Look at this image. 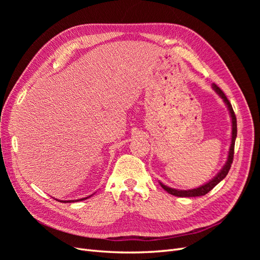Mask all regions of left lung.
I'll return each instance as SVG.
<instances>
[{
	"mask_svg": "<svg viewBox=\"0 0 260 260\" xmlns=\"http://www.w3.org/2000/svg\"><path fill=\"white\" fill-rule=\"evenodd\" d=\"M212 90H214L218 95L222 99V101L224 102V104L229 111L230 117H231V122H232V132H231V144H230V148L229 152H228V157H226V161L223 165V167L221 168L218 174L212 178L211 180H209L208 182L204 183L203 185L195 187V188H191V190H178V188H174L170 187L168 185H165L164 183H161L159 181V184L161 185V187L164 188L165 191H167L169 194L175 195V196H179V198H195V196H202L207 194L209 191H211L220 181H222L226 175L229 172L230 168H231V164L233 161V154H234V144H235V139H237V133H238V128H237V117H235V114L233 112L232 105L229 102V100L226 99V96L224 95V93L220 90L219 86H217L215 83H212L211 85Z\"/></svg>",
	"mask_w": 260,
	"mask_h": 260,
	"instance_id": "8db88e82",
	"label": "left lung"
}]
</instances>
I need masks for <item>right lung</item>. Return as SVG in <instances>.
I'll use <instances>...</instances> for the list:
<instances>
[{
    "instance_id": "add662e5",
    "label": "right lung",
    "mask_w": 260,
    "mask_h": 260,
    "mask_svg": "<svg viewBox=\"0 0 260 260\" xmlns=\"http://www.w3.org/2000/svg\"><path fill=\"white\" fill-rule=\"evenodd\" d=\"M93 195V194H92ZM92 195H90V196H86V198H83V199H79V200H70V201H59V202H61V203H74V202H80V201H83V200H86V199H89V198H91ZM58 201V200H57Z\"/></svg>"
}]
</instances>
